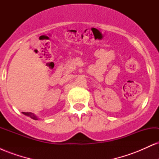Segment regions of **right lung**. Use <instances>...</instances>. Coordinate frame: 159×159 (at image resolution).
<instances>
[{"label":"right lung","instance_id":"add662e5","mask_svg":"<svg viewBox=\"0 0 159 159\" xmlns=\"http://www.w3.org/2000/svg\"><path fill=\"white\" fill-rule=\"evenodd\" d=\"M22 113L25 115H26V116H30V117L33 120H37V117H36V116L34 114H32V113H30V112H22Z\"/></svg>","mask_w":159,"mask_h":159}]
</instances>
